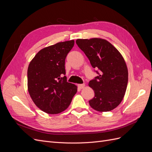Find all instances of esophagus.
Returning <instances> with one entry per match:
<instances>
[{
  "mask_svg": "<svg viewBox=\"0 0 152 152\" xmlns=\"http://www.w3.org/2000/svg\"><path fill=\"white\" fill-rule=\"evenodd\" d=\"M84 87H85V84H78V87H79V88H80V89H83Z\"/></svg>",
  "mask_w": 152,
  "mask_h": 152,
  "instance_id": "34e87169",
  "label": "esophagus"
}]
</instances>
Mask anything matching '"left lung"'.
I'll return each mask as SVG.
<instances>
[{
    "label": "left lung",
    "mask_w": 152,
    "mask_h": 152,
    "mask_svg": "<svg viewBox=\"0 0 152 152\" xmlns=\"http://www.w3.org/2000/svg\"><path fill=\"white\" fill-rule=\"evenodd\" d=\"M76 44L88 58L98 76L89 81L94 97L89 101L98 112H108L123 99L128 82L125 61L118 50L107 40L98 38L77 39Z\"/></svg>",
    "instance_id": "1"
}]
</instances>
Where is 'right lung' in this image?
I'll list each match as a JSON object with an SVG mask.
<instances>
[{
  "label": "right lung",
  "mask_w": 152,
  "mask_h": 152,
  "mask_svg": "<svg viewBox=\"0 0 152 152\" xmlns=\"http://www.w3.org/2000/svg\"><path fill=\"white\" fill-rule=\"evenodd\" d=\"M74 40L59 42L40 50L29 64L28 89L34 103L43 112L57 114L66 110L77 91L65 75V59Z\"/></svg>",
  "instance_id": "right-lung-1"
}]
</instances>
